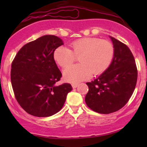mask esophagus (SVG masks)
I'll return each instance as SVG.
<instances>
[{
    "mask_svg": "<svg viewBox=\"0 0 147 147\" xmlns=\"http://www.w3.org/2000/svg\"><path fill=\"white\" fill-rule=\"evenodd\" d=\"M78 85H79V84H77V83H73L72 84L73 88H76L78 87Z\"/></svg>",
    "mask_w": 147,
    "mask_h": 147,
    "instance_id": "obj_1",
    "label": "esophagus"
}]
</instances>
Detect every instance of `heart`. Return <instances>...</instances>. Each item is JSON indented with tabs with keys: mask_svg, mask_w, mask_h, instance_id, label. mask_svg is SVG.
<instances>
[{
	"mask_svg": "<svg viewBox=\"0 0 147 147\" xmlns=\"http://www.w3.org/2000/svg\"><path fill=\"white\" fill-rule=\"evenodd\" d=\"M115 54L111 42L98 37H83L74 40L70 49L64 46L54 51V59L60 67L69 66L79 57L80 64L71 65L64 71L65 80L70 82H80L91 76L102 74L108 69Z\"/></svg>",
	"mask_w": 147,
	"mask_h": 147,
	"instance_id": "heart-1",
	"label": "heart"
}]
</instances>
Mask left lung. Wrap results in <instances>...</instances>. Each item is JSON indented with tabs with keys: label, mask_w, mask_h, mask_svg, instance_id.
I'll use <instances>...</instances> for the list:
<instances>
[{
	"label": "left lung",
	"mask_w": 147,
	"mask_h": 147,
	"mask_svg": "<svg viewBox=\"0 0 147 147\" xmlns=\"http://www.w3.org/2000/svg\"><path fill=\"white\" fill-rule=\"evenodd\" d=\"M115 49L113 62L99 77L87 82L85 102L95 112L109 114L118 111L128 102L136 88L138 71L130 49L110 37Z\"/></svg>",
	"instance_id": "1"
}]
</instances>
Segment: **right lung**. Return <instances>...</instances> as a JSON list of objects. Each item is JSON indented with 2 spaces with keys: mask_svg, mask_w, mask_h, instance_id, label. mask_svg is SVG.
Masks as SVG:
<instances>
[{
  "mask_svg": "<svg viewBox=\"0 0 147 147\" xmlns=\"http://www.w3.org/2000/svg\"><path fill=\"white\" fill-rule=\"evenodd\" d=\"M63 45L60 38L45 35L19 50L11 63V82L20 107L30 115L48 117L59 112L72 86H57L62 73L54 59V51Z\"/></svg>",
  "mask_w": 147,
  "mask_h": 147,
  "instance_id": "1",
  "label": "right lung"
}]
</instances>
